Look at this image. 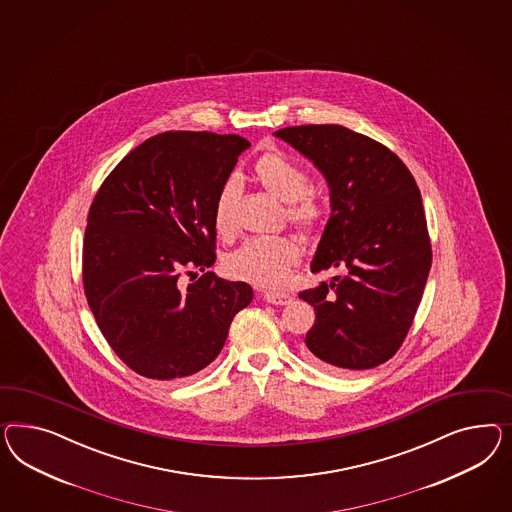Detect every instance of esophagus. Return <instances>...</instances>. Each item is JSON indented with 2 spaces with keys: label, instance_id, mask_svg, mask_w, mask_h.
<instances>
[{
  "label": "esophagus",
  "instance_id": "34e87169",
  "mask_svg": "<svg viewBox=\"0 0 512 512\" xmlns=\"http://www.w3.org/2000/svg\"><path fill=\"white\" fill-rule=\"evenodd\" d=\"M263 299L267 301V303H271V305H288L290 301H292V297H290V293H278V292H269L263 295Z\"/></svg>",
  "mask_w": 512,
  "mask_h": 512
}]
</instances>
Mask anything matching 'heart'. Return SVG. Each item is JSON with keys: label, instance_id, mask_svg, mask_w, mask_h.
Instances as JSON below:
<instances>
[{"label": "heart", "instance_id": "obj_1", "mask_svg": "<svg viewBox=\"0 0 512 512\" xmlns=\"http://www.w3.org/2000/svg\"><path fill=\"white\" fill-rule=\"evenodd\" d=\"M254 176L263 189L277 196L288 207V217L293 224L312 232L322 224L325 209L310 190L307 172L280 151H271L254 164ZM237 196V181L230 179L222 185L215 202V228L222 235L234 230L232 205ZM301 262V249L290 237L249 239L239 249L228 254L226 271L243 282L258 288H282L292 275L293 267Z\"/></svg>", "mask_w": 512, "mask_h": 512}]
</instances>
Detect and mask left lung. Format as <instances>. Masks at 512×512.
I'll return each instance as SVG.
<instances>
[{
  "instance_id": "1",
  "label": "left lung",
  "mask_w": 512,
  "mask_h": 512,
  "mask_svg": "<svg viewBox=\"0 0 512 512\" xmlns=\"http://www.w3.org/2000/svg\"><path fill=\"white\" fill-rule=\"evenodd\" d=\"M275 136L329 185L331 217L310 271H342L299 293L316 310L305 353L329 370L381 365L408 335L432 265L419 187L389 147L342 125L286 127Z\"/></svg>"
}]
</instances>
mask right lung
<instances>
[{"label":"right lung","mask_w":512,"mask_h":512,"mask_svg":"<svg viewBox=\"0 0 512 512\" xmlns=\"http://www.w3.org/2000/svg\"><path fill=\"white\" fill-rule=\"evenodd\" d=\"M237 134L170 131L147 138L104 179L89 207L82 278L117 357L151 380L187 378L217 359L247 282L219 278L215 202L237 157ZM205 275L198 281L193 271ZM187 272L185 287L178 277Z\"/></svg>","instance_id":"obj_1"}]
</instances>
